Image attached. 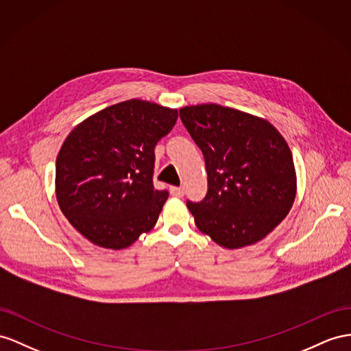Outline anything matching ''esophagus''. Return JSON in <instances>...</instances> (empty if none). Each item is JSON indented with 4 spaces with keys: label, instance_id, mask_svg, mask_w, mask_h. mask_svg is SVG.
I'll return each mask as SVG.
<instances>
[{
    "label": "esophagus",
    "instance_id": "34e87169",
    "mask_svg": "<svg viewBox=\"0 0 351 351\" xmlns=\"http://www.w3.org/2000/svg\"><path fill=\"white\" fill-rule=\"evenodd\" d=\"M170 193L175 197H182L184 195V188L182 186H170Z\"/></svg>",
    "mask_w": 351,
    "mask_h": 351
}]
</instances>
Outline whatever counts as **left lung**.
Instances as JSON below:
<instances>
[{"mask_svg":"<svg viewBox=\"0 0 351 351\" xmlns=\"http://www.w3.org/2000/svg\"><path fill=\"white\" fill-rule=\"evenodd\" d=\"M179 117L203 152L208 193L186 202L194 222L228 249L254 245L289 213L296 193L292 152L273 124L217 104Z\"/></svg>","mask_w":351,"mask_h":351,"instance_id":"1","label":"left lung"}]
</instances>
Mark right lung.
<instances>
[{"mask_svg":"<svg viewBox=\"0 0 351 351\" xmlns=\"http://www.w3.org/2000/svg\"><path fill=\"white\" fill-rule=\"evenodd\" d=\"M176 120V110L132 99L68 134L56 160V199L92 243L124 249L156 226L169 191L152 185L154 148Z\"/></svg>","mask_w":351,"mask_h":351,"instance_id":"right-lung-1","label":"right lung"}]
</instances>
